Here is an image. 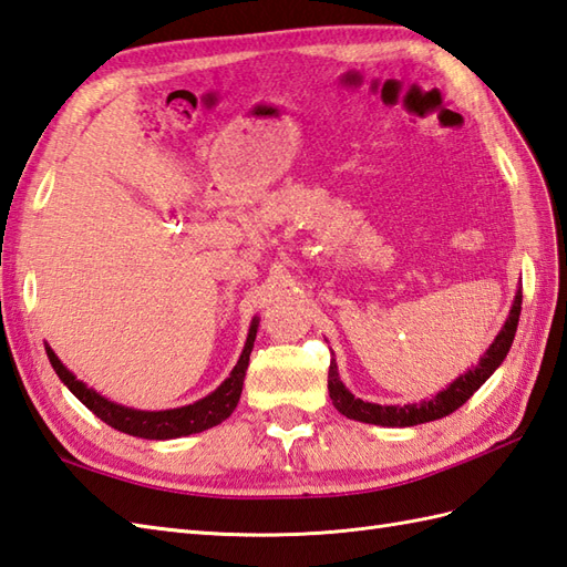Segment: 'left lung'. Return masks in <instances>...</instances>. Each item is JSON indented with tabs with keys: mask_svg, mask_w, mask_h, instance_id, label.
<instances>
[{
	"mask_svg": "<svg viewBox=\"0 0 567 567\" xmlns=\"http://www.w3.org/2000/svg\"><path fill=\"white\" fill-rule=\"evenodd\" d=\"M519 312H522V288H519V293L515 298L513 310H509L505 327L501 329V334L495 337V341L491 343V349L486 351V355L481 358L478 365H474L472 370L464 372V375L454 380L447 390L435 394L433 399H427V402L406 404V406H380V404L363 402V399H355L347 388H343V382L339 380L334 361L329 363V375H327L331 402H334L337 411L343 413L347 419L363 421V423H375V425L404 427V425H419V423L445 419V416H450L452 411H457L466 402V399L472 396L481 388V384L493 375L495 368H498L505 361L509 347H513L517 322H519Z\"/></svg>",
	"mask_w": 567,
	"mask_h": 567,
	"instance_id": "8db88e82",
	"label": "left lung"
}]
</instances>
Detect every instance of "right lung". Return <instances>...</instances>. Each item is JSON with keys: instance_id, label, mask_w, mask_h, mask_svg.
Here are the masks:
<instances>
[{"instance_id": "add662e5", "label": "right lung", "mask_w": 567, "mask_h": 567, "mask_svg": "<svg viewBox=\"0 0 567 567\" xmlns=\"http://www.w3.org/2000/svg\"><path fill=\"white\" fill-rule=\"evenodd\" d=\"M255 337H257V320L250 327V334H247L243 355H240L238 365L233 368L230 378L220 384L216 392L199 399V402L189 404V406H179V409H168V411H134V409L107 402L105 396L95 394L93 390L86 388L84 382H79L72 372H69L60 363V358L54 355V351L50 347L45 351H48L50 363H52L54 372L60 375V380L66 384L69 390H72V394L79 399V402L86 409H91L103 423L113 425L115 431L134 435V437L168 440V437L202 433V431H206V427H214L230 416L233 409H236L240 402L245 370H247V363H250Z\"/></svg>"}]
</instances>
